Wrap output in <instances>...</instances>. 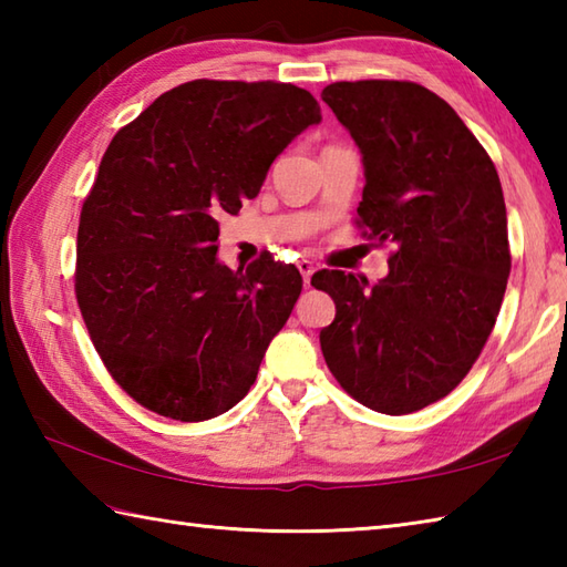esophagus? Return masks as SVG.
<instances>
[{
	"label": "esophagus",
	"mask_w": 567,
	"mask_h": 567,
	"mask_svg": "<svg viewBox=\"0 0 567 567\" xmlns=\"http://www.w3.org/2000/svg\"><path fill=\"white\" fill-rule=\"evenodd\" d=\"M297 268H299V272H302V280H305V285H309L311 282V275H315V265H311L309 260H299L297 262Z\"/></svg>",
	"instance_id": "1"
}]
</instances>
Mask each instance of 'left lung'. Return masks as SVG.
I'll use <instances>...</instances> for the list:
<instances>
[{
	"label": "left lung",
	"mask_w": 567,
	"mask_h": 567,
	"mask_svg": "<svg viewBox=\"0 0 567 567\" xmlns=\"http://www.w3.org/2000/svg\"><path fill=\"white\" fill-rule=\"evenodd\" d=\"M321 100L363 155L358 226L396 246L375 285L311 277L336 302L321 351L353 400L412 414L457 388L495 329L512 270L499 175L453 106L416 82H333Z\"/></svg>",
	"instance_id": "8db88e82"
}]
</instances>
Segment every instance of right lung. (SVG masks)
I'll return each mask as SVG.
<instances>
[{
  "label": "right lung",
  "instance_id": "right-lung-1",
  "mask_svg": "<svg viewBox=\"0 0 567 567\" xmlns=\"http://www.w3.org/2000/svg\"><path fill=\"white\" fill-rule=\"evenodd\" d=\"M319 122L295 84L192 80L112 138L82 204L75 295L106 370L141 406L204 421L256 382L302 275L270 252L226 268L219 219Z\"/></svg>",
  "mask_w": 567,
  "mask_h": 567
}]
</instances>
